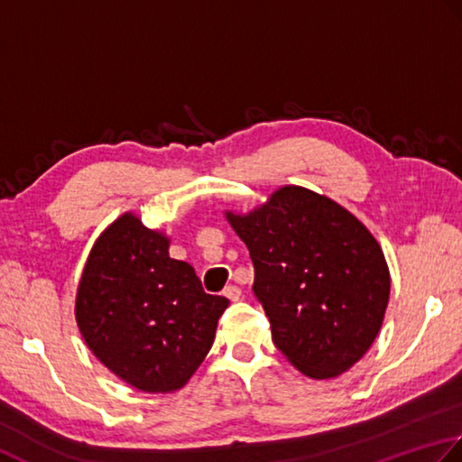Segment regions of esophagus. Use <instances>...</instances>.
I'll list each match as a JSON object with an SVG mask.
<instances>
[{
    "label": "esophagus",
    "instance_id": "esophagus-1",
    "mask_svg": "<svg viewBox=\"0 0 462 462\" xmlns=\"http://www.w3.org/2000/svg\"><path fill=\"white\" fill-rule=\"evenodd\" d=\"M225 297H227L229 300H239L241 299V289L237 285H229L227 289L223 291Z\"/></svg>",
    "mask_w": 462,
    "mask_h": 462
}]
</instances>
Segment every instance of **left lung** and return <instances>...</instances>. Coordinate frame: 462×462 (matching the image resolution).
Returning a JSON list of instances; mask_svg holds the SVG:
<instances>
[{
  "mask_svg": "<svg viewBox=\"0 0 462 462\" xmlns=\"http://www.w3.org/2000/svg\"><path fill=\"white\" fill-rule=\"evenodd\" d=\"M255 267L273 343L309 379H335L371 349L391 295L373 233L331 197L283 185L247 213L225 211Z\"/></svg>",
  "mask_w": 462,
  "mask_h": 462,
  "instance_id": "8db88e82",
  "label": "left lung"
}]
</instances>
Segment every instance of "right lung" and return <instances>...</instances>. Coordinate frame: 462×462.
Returning <instances> with one entry per match:
<instances>
[{
	"label": "right lung",
	"mask_w": 462,
	"mask_h": 462,
	"mask_svg": "<svg viewBox=\"0 0 462 462\" xmlns=\"http://www.w3.org/2000/svg\"><path fill=\"white\" fill-rule=\"evenodd\" d=\"M163 229L124 213L93 243L75 321L101 365L143 393L183 389L209 353L229 299L207 295L195 269L169 257Z\"/></svg>",
	"instance_id": "right-lung-1"
}]
</instances>
